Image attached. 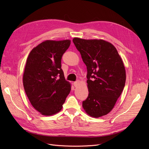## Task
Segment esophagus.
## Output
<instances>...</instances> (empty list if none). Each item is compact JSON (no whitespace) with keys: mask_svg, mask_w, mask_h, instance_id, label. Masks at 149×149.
Instances as JSON below:
<instances>
[{"mask_svg":"<svg viewBox=\"0 0 149 149\" xmlns=\"http://www.w3.org/2000/svg\"><path fill=\"white\" fill-rule=\"evenodd\" d=\"M79 83H80V81H75L74 83H73V85H74V87H77L79 85Z\"/></svg>","mask_w":149,"mask_h":149,"instance_id":"esophagus-1","label":"esophagus"}]
</instances>
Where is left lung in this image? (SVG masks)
<instances>
[{
    "label": "left lung",
    "mask_w": 149,
    "mask_h": 149,
    "mask_svg": "<svg viewBox=\"0 0 149 149\" xmlns=\"http://www.w3.org/2000/svg\"><path fill=\"white\" fill-rule=\"evenodd\" d=\"M87 67L89 94L83 101L86 114L94 118L113 109L125 86L124 63L116 47L101 39H73Z\"/></svg>",
    "instance_id": "obj_1"
}]
</instances>
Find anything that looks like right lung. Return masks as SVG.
Returning a JSON list of instances; mask_svg holds the SVG:
<instances>
[{
	"label": "right lung",
	"instance_id": "add662e5",
	"mask_svg": "<svg viewBox=\"0 0 149 149\" xmlns=\"http://www.w3.org/2000/svg\"><path fill=\"white\" fill-rule=\"evenodd\" d=\"M70 40H45L33 48L26 59L23 84L31 104L43 116L59 112L71 91L61 68V57Z\"/></svg>",
	"mask_w": 149,
	"mask_h": 149
}]
</instances>
